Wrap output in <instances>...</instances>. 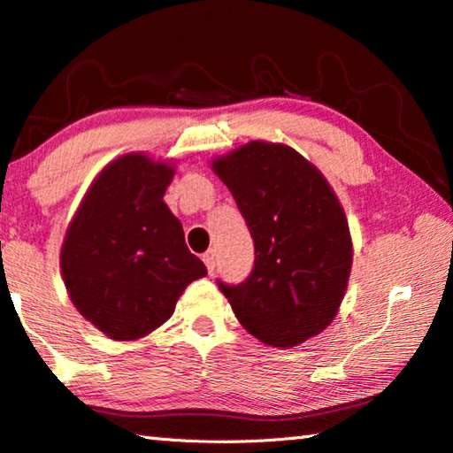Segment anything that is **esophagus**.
<instances>
[{
	"label": "esophagus",
	"instance_id": "1",
	"mask_svg": "<svg viewBox=\"0 0 453 453\" xmlns=\"http://www.w3.org/2000/svg\"><path fill=\"white\" fill-rule=\"evenodd\" d=\"M202 259H203L205 267H208V272L211 273L213 267H216V250H208V251H205V254L202 256Z\"/></svg>",
	"mask_w": 453,
	"mask_h": 453
}]
</instances>
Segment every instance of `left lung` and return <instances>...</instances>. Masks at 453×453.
Wrapping results in <instances>:
<instances>
[{
    "instance_id": "obj_1",
    "label": "left lung",
    "mask_w": 453,
    "mask_h": 453,
    "mask_svg": "<svg viewBox=\"0 0 453 453\" xmlns=\"http://www.w3.org/2000/svg\"><path fill=\"white\" fill-rule=\"evenodd\" d=\"M248 224L256 259L237 286L218 280L259 342L294 348L335 318L351 270L346 213L324 175L296 150L251 142L213 162Z\"/></svg>"
}]
</instances>
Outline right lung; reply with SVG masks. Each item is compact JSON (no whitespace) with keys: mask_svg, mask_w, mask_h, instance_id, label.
<instances>
[{"mask_svg":"<svg viewBox=\"0 0 453 453\" xmlns=\"http://www.w3.org/2000/svg\"><path fill=\"white\" fill-rule=\"evenodd\" d=\"M173 167L129 153L91 183L61 248V273L75 308L111 340L148 335L172 318L203 262L164 203Z\"/></svg>","mask_w":453,"mask_h":453,"instance_id":"obj_1","label":"right lung"}]
</instances>
